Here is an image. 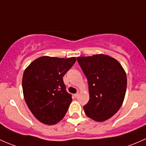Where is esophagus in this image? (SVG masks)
Masks as SVG:
<instances>
[{"mask_svg": "<svg viewBox=\"0 0 146 146\" xmlns=\"http://www.w3.org/2000/svg\"><path fill=\"white\" fill-rule=\"evenodd\" d=\"M79 94H80V93H79V91H78V92L76 93V94H74V97L76 98H77L79 97Z\"/></svg>", "mask_w": 146, "mask_h": 146, "instance_id": "obj_1", "label": "esophagus"}]
</instances>
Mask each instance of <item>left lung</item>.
I'll use <instances>...</instances> for the list:
<instances>
[{
  "label": "left lung",
  "mask_w": 146,
  "mask_h": 146,
  "mask_svg": "<svg viewBox=\"0 0 146 146\" xmlns=\"http://www.w3.org/2000/svg\"><path fill=\"white\" fill-rule=\"evenodd\" d=\"M77 61L88 80L89 101L85 114L96 121H104L119 110L127 90V74L115 58L97 54L78 57Z\"/></svg>",
  "instance_id": "1"
}]
</instances>
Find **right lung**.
<instances>
[{"instance_id":"add662e5","label":"right lung","mask_w":146,"mask_h":146,"mask_svg":"<svg viewBox=\"0 0 146 146\" xmlns=\"http://www.w3.org/2000/svg\"><path fill=\"white\" fill-rule=\"evenodd\" d=\"M76 58L42 56L25 69L22 89L25 102L38 121L48 125L59 122L72 98L66 91L62 76L76 62Z\"/></svg>"}]
</instances>
